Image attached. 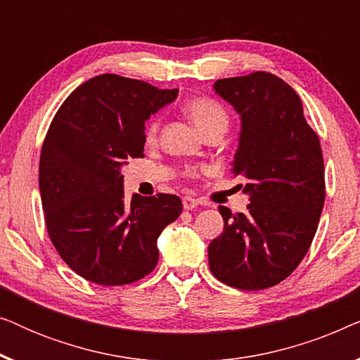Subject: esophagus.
<instances>
[{
	"label": "esophagus",
	"instance_id": "1",
	"mask_svg": "<svg viewBox=\"0 0 360 360\" xmlns=\"http://www.w3.org/2000/svg\"><path fill=\"white\" fill-rule=\"evenodd\" d=\"M184 208L185 210H195L198 206V201H196L193 196H184Z\"/></svg>",
	"mask_w": 360,
	"mask_h": 360
}]
</instances>
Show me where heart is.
<instances>
[{"label": "heart", "instance_id": "1", "mask_svg": "<svg viewBox=\"0 0 360 360\" xmlns=\"http://www.w3.org/2000/svg\"><path fill=\"white\" fill-rule=\"evenodd\" d=\"M184 110L191 121L195 122V126L198 127L201 134H206L210 129L214 127H228L229 116L228 111L224 110V106L218 103L213 98L208 96H198L191 98L185 103ZM159 120H150L147 122L144 137L147 144H154L159 136Z\"/></svg>", "mask_w": 360, "mask_h": 360}]
</instances>
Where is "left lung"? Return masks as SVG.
Instances as JSON below:
<instances>
[{"label":"left lung","instance_id":"1","mask_svg":"<svg viewBox=\"0 0 360 360\" xmlns=\"http://www.w3.org/2000/svg\"><path fill=\"white\" fill-rule=\"evenodd\" d=\"M240 115L233 174L245 180L248 213L219 206L224 231L208 248L210 270L239 290H264L288 277L307 255L324 205L318 134L297 91L267 72L216 80Z\"/></svg>","mask_w":360,"mask_h":360}]
</instances>
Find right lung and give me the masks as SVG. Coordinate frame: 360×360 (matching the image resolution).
<instances>
[{
  "mask_svg": "<svg viewBox=\"0 0 360 360\" xmlns=\"http://www.w3.org/2000/svg\"><path fill=\"white\" fill-rule=\"evenodd\" d=\"M179 90L103 73L73 90L41 150L39 188L49 238L80 277L117 287L144 278L157 239L181 213L176 195L124 196L121 167L144 157V122Z\"/></svg>",
  "mask_w": 360,
  "mask_h": 360,
  "instance_id": "obj_1",
  "label": "right lung"
}]
</instances>
